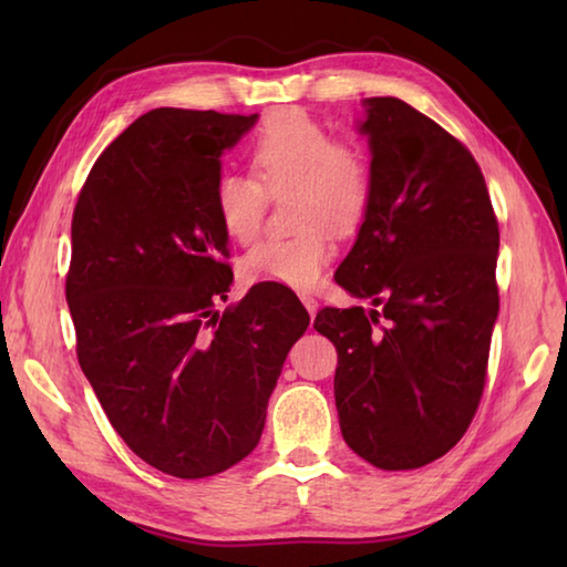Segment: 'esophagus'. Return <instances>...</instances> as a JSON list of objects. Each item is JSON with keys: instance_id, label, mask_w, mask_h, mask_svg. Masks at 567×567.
<instances>
[{"instance_id": "obj_1", "label": "esophagus", "mask_w": 567, "mask_h": 567, "mask_svg": "<svg viewBox=\"0 0 567 567\" xmlns=\"http://www.w3.org/2000/svg\"><path fill=\"white\" fill-rule=\"evenodd\" d=\"M299 299H302V305L307 307V311H309V315H311V317H315V315H317V309H319V302H317V297H315V295H311V292H302V295H299Z\"/></svg>"}]
</instances>
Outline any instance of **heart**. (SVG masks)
Wrapping results in <instances>:
<instances>
[{
    "instance_id": "heart-1",
    "label": "heart",
    "mask_w": 567,
    "mask_h": 567,
    "mask_svg": "<svg viewBox=\"0 0 567 567\" xmlns=\"http://www.w3.org/2000/svg\"><path fill=\"white\" fill-rule=\"evenodd\" d=\"M252 175L224 173L216 179L214 207L224 231L248 244L262 228L272 199H287L290 236L262 238L240 270L248 282L309 287L333 256V234L363 224L372 199V163L355 141L333 138L305 110L270 114L248 143Z\"/></svg>"
}]
</instances>
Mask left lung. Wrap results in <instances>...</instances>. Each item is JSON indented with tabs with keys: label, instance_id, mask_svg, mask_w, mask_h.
<instances>
[{
	"label": "left lung",
	"instance_id": "left-lung-1",
	"mask_svg": "<svg viewBox=\"0 0 567 567\" xmlns=\"http://www.w3.org/2000/svg\"><path fill=\"white\" fill-rule=\"evenodd\" d=\"M372 199L336 282L375 309L323 307L339 353L346 443L380 470H414L463 439L483 400L499 311V224L461 141L396 97L365 100Z\"/></svg>",
	"mask_w": 567,
	"mask_h": 567
}]
</instances>
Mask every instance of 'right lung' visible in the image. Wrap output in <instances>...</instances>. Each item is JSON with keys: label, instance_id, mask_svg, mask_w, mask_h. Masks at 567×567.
<instances>
[{"label": "right lung", "instance_id": "1", "mask_svg": "<svg viewBox=\"0 0 567 567\" xmlns=\"http://www.w3.org/2000/svg\"><path fill=\"white\" fill-rule=\"evenodd\" d=\"M258 114L153 110L92 165L72 212L65 297L78 360L118 436L165 475L224 473L256 449L307 309L260 282L231 290L216 216L221 153Z\"/></svg>", "mask_w": 567, "mask_h": 567}]
</instances>
